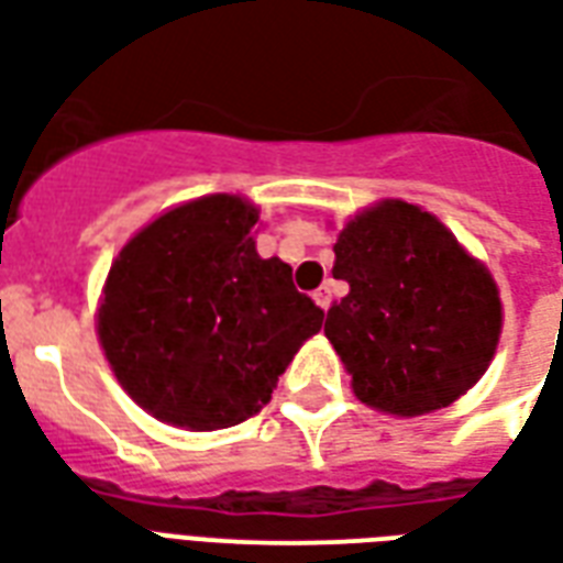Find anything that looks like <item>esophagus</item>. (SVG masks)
I'll return each instance as SVG.
<instances>
[{
	"mask_svg": "<svg viewBox=\"0 0 563 563\" xmlns=\"http://www.w3.org/2000/svg\"><path fill=\"white\" fill-rule=\"evenodd\" d=\"M313 298H316V303L322 307V310H328V307H331V301H334V292H331V286L324 283V286H319V289H316Z\"/></svg>",
	"mask_w": 563,
	"mask_h": 563,
	"instance_id": "obj_1",
	"label": "esophagus"
}]
</instances>
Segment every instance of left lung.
<instances>
[{
  "label": "left lung",
  "mask_w": 563,
  "mask_h": 563,
  "mask_svg": "<svg viewBox=\"0 0 563 563\" xmlns=\"http://www.w3.org/2000/svg\"><path fill=\"white\" fill-rule=\"evenodd\" d=\"M349 295L324 334L361 402L415 418L460 399L493 361L501 301L489 271L430 211L387 199L340 232Z\"/></svg>",
  "instance_id": "obj_1"
}]
</instances>
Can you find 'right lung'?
Returning a JSON list of instances; mask_svg holds the SVG:
<instances>
[{"label":"right lung","instance_id":"right-lung-1","mask_svg":"<svg viewBox=\"0 0 563 563\" xmlns=\"http://www.w3.org/2000/svg\"><path fill=\"white\" fill-rule=\"evenodd\" d=\"M241 197H202L133 235L103 286L98 336L112 373L145 411L185 430L260 415L324 310L292 268L262 260Z\"/></svg>","mask_w":563,"mask_h":563}]
</instances>
